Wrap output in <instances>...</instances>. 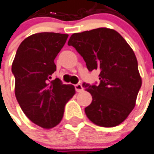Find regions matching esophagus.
<instances>
[{
  "label": "esophagus",
  "instance_id": "esophagus-1",
  "mask_svg": "<svg viewBox=\"0 0 154 154\" xmlns=\"http://www.w3.org/2000/svg\"><path fill=\"white\" fill-rule=\"evenodd\" d=\"M75 90L77 91V92H82L83 91V87L82 85H80V84H77V85H75Z\"/></svg>",
  "mask_w": 154,
  "mask_h": 154
}]
</instances>
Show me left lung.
Wrapping results in <instances>:
<instances>
[{"instance_id": "8db88e82", "label": "left lung", "mask_w": 154, "mask_h": 154, "mask_svg": "<svg viewBox=\"0 0 154 154\" xmlns=\"http://www.w3.org/2000/svg\"><path fill=\"white\" fill-rule=\"evenodd\" d=\"M86 63L89 71L100 70V84L83 85L92 95L85 109L87 117L101 127H114L134 109L141 88L137 58L116 30L98 28L72 35L68 41Z\"/></svg>"}]
</instances>
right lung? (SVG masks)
I'll return each instance as SVG.
<instances>
[{
	"mask_svg": "<svg viewBox=\"0 0 154 154\" xmlns=\"http://www.w3.org/2000/svg\"><path fill=\"white\" fill-rule=\"evenodd\" d=\"M67 34L42 32L26 38L17 49L11 71L20 106L34 124L51 128L61 121L65 106L74 96V85L51 81L54 59L65 45Z\"/></svg>",
	"mask_w": 154,
	"mask_h": 154,
	"instance_id": "1",
	"label": "right lung"
}]
</instances>
